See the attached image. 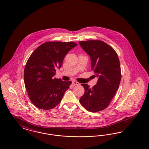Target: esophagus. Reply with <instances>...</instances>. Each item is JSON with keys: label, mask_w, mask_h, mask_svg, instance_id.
<instances>
[{"label": "esophagus", "mask_w": 149, "mask_h": 149, "mask_svg": "<svg viewBox=\"0 0 149 149\" xmlns=\"http://www.w3.org/2000/svg\"><path fill=\"white\" fill-rule=\"evenodd\" d=\"M72 84H73V85H79L80 84H79V83H78L77 81H72Z\"/></svg>", "instance_id": "1"}]
</instances>
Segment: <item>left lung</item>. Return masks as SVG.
Returning a JSON list of instances; mask_svg holds the SVG:
<instances>
[{
	"mask_svg": "<svg viewBox=\"0 0 149 149\" xmlns=\"http://www.w3.org/2000/svg\"><path fill=\"white\" fill-rule=\"evenodd\" d=\"M91 59V70L98 80L92 88L81 85L85 93L79 102L88 111L96 113L109 106L119 88L121 74L118 55L115 50L101 40L79 42Z\"/></svg>",
	"mask_w": 149,
	"mask_h": 149,
	"instance_id": "left-lung-1",
	"label": "left lung"
}]
</instances>
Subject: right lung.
Here are the masks:
<instances>
[{"label":"right lung","instance_id":"obj_1","mask_svg":"<svg viewBox=\"0 0 149 149\" xmlns=\"http://www.w3.org/2000/svg\"><path fill=\"white\" fill-rule=\"evenodd\" d=\"M77 45L74 42H48L31 54L25 66L24 80L28 96L39 109L50 110L58 105L71 81L54 78L66 54Z\"/></svg>","mask_w":149,"mask_h":149}]
</instances>
